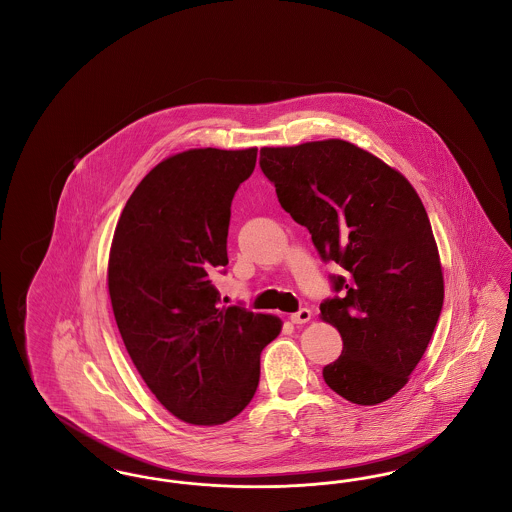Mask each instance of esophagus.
Instances as JSON below:
<instances>
[{"instance_id":"obj_1","label":"esophagus","mask_w":512,"mask_h":512,"mask_svg":"<svg viewBox=\"0 0 512 512\" xmlns=\"http://www.w3.org/2000/svg\"><path fill=\"white\" fill-rule=\"evenodd\" d=\"M290 320H292L293 324H305V322L311 320V311L303 307V309H299L297 313L290 315Z\"/></svg>"}]
</instances>
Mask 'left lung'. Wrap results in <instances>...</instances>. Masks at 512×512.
I'll return each instance as SVG.
<instances>
[{"mask_svg":"<svg viewBox=\"0 0 512 512\" xmlns=\"http://www.w3.org/2000/svg\"><path fill=\"white\" fill-rule=\"evenodd\" d=\"M261 171L280 205L305 226L336 295L320 315L343 340L322 368L343 399L376 405L401 390L422 359L443 307L438 245L409 180L343 140L263 147Z\"/></svg>","mask_w":512,"mask_h":512,"instance_id":"1","label":"left lung"}]
</instances>
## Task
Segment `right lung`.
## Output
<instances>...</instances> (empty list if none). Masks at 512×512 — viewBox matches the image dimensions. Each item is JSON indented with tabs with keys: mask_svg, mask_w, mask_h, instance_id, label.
Here are the masks:
<instances>
[{
	"mask_svg": "<svg viewBox=\"0 0 512 512\" xmlns=\"http://www.w3.org/2000/svg\"><path fill=\"white\" fill-rule=\"evenodd\" d=\"M257 147L190 149L159 163L126 201L109 255V295L122 341L147 388L176 418L217 426L242 413L261 351L280 320L220 305L230 207Z\"/></svg>",
	"mask_w": 512,
	"mask_h": 512,
	"instance_id": "obj_1",
	"label": "right lung"
}]
</instances>
